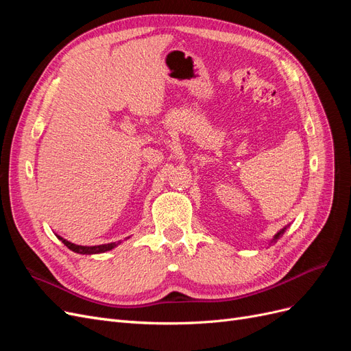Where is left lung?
<instances>
[{
  "instance_id": "obj_1",
  "label": "left lung",
  "mask_w": 351,
  "mask_h": 351,
  "mask_svg": "<svg viewBox=\"0 0 351 351\" xmlns=\"http://www.w3.org/2000/svg\"><path fill=\"white\" fill-rule=\"evenodd\" d=\"M289 227H290V224H287L285 227H282V228H281V230H280V231L277 232V234H275V236H274V237L271 239L269 244H274V243H275V241H277V240H278L280 237H282V234H284V232H285V230H287V228H289Z\"/></svg>"
}]
</instances>
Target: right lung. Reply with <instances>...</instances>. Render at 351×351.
Wrapping results in <instances>:
<instances>
[{
	"mask_svg": "<svg viewBox=\"0 0 351 351\" xmlns=\"http://www.w3.org/2000/svg\"><path fill=\"white\" fill-rule=\"evenodd\" d=\"M56 236L58 237V240L64 243L71 252L79 253V254H99V253L110 252V250L115 249L117 246H120V244H121V240H119V241H112V243H107V244H98V246H82V244H74V243H71L66 239H62L58 234H56ZM127 239H130V237H125V240Z\"/></svg>",
	"mask_w": 351,
	"mask_h": 351,
	"instance_id": "obj_1",
	"label": "right lung"
}]
</instances>
